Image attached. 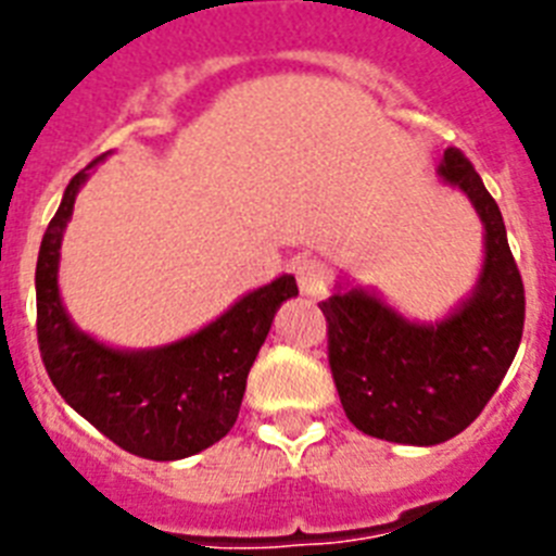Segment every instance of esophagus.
<instances>
[{"label":"esophagus","instance_id":"1","mask_svg":"<svg viewBox=\"0 0 556 556\" xmlns=\"http://www.w3.org/2000/svg\"><path fill=\"white\" fill-rule=\"evenodd\" d=\"M293 277H296V286L305 296H319L325 293L330 282V270L325 268V263L314 260V256H302L293 263Z\"/></svg>","mask_w":556,"mask_h":556}]
</instances>
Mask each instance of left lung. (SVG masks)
<instances>
[{
  "label": "left lung",
  "instance_id": "1",
  "mask_svg": "<svg viewBox=\"0 0 556 556\" xmlns=\"http://www.w3.org/2000/svg\"><path fill=\"white\" fill-rule=\"evenodd\" d=\"M441 177L486 226L478 291L441 325H413L365 291L321 302L328 362L350 424L393 444H444L483 413L523 339L526 291L501 208L472 161L446 149Z\"/></svg>",
  "mask_w": 556,
  "mask_h": 556
}]
</instances>
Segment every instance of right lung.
Returning a JSON list of instances; mask_svg holds the SVG:
<instances>
[{
	"label": "right lung",
	"mask_w": 556,
	"mask_h": 556,
	"mask_svg": "<svg viewBox=\"0 0 556 556\" xmlns=\"http://www.w3.org/2000/svg\"><path fill=\"white\" fill-rule=\"evenodd\" d=\"M87 169L70 180L41 237L36 263L41 362L59 395L112 444L149 460L189 458L235 427L251 365L277 307L296 296V279H274L208 328L169 348L121 353L92 342L67 319L55 282L62 231Z\"/></svg>",
	"instance_id": "obj_1"
}]
</instances>
